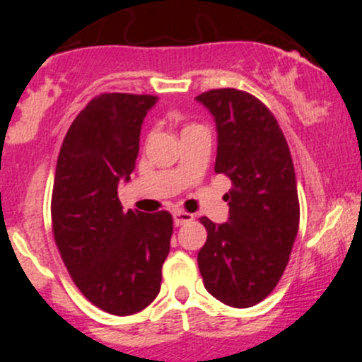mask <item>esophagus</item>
I'll use <instances>...</instances> for the list:
<instances>
[{"instance_id": "34e87169", "label": "esophagus", "mask_w": 362, "mask_h": 362, "mask_svg": "<svg viewBox=\"0 0 362 362\" xmlns=\"http://www.w3.org/2000/svg\"><path fill=\"white\" fill-rule=\"evenodd\" d=\"M192 218H194V215L189 214V211L178 210V211H175V214H173L175 226H184V224H187V222H191Z\"/></svg>"}]
</instances>
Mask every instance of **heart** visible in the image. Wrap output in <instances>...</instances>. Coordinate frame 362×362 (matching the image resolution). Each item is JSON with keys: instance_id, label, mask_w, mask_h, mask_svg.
Returning a JSON list of instances; mask_svg holds the SVG:
<instances>
[{"instance_id": "heart-1", "label": "heart", "mask_w": 362, "mask_h": 362, "mask_svg": "<svg viewBox=\"0 0 362 362\" xmlns=\"http://www.w3.org/2000/svg\"><path fill=\"white\" fill-rule=\"evenodd\" d=\"M189 127H192V126H187V127H185V129H189Z\"/></svg>"}]
</instances>
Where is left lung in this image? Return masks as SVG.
Returning <instances> with one entry per match:
<instances>
[{"instance_id":"1","label":"left lung","mask_w":362,"mask_h":362,"mask_svg":"<svg viewBox=\"0 0 362 362\" xmlns=\"http://www.w3.org/2000/svg\"><path fill=\"white\" fill-rule=\"evenodd\" d=\"M196 100L217 126L215 173L231 178L229 221L202 217L206 243L198 266L206 291L235 308L257 305L276 287L299 228L294 164L279 122L245 90L211 89Z\"/></svg>"}]
</instances>
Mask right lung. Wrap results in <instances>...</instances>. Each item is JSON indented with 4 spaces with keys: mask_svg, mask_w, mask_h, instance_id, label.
<instances>
[{
    "mask_svg": "<svg viewBox=\"0 0 362 362\" xmlns=\"http://www.w3.org/2000/svg\"><path fill=\"white\" fill-rule=\"evenodd\" d=\"M156 101L151 94L93 98L57 158L54 240L80 293L112 315H133L154 301L173 235L170 211H124L117 194L134 170L141 124Z\"/></svg>",
    "mask_w": 362,
    "mask_h": 362,
    "instance_id": "add662e5",
    "label": "right lung"
}]
</instances>
